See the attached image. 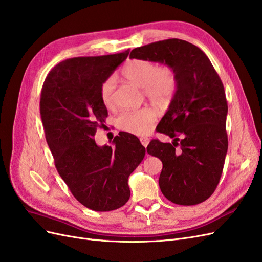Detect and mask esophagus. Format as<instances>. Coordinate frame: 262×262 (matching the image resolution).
<instances>
[{
  "label": "esophagus",
  "mask_w": 262,
  "mask_h": 262,
  "mask_svg": "<svg viewBox=\"0 0 262 262\" xmlns=\"http://www.w3.org/2000/svg\"><path fill=\"white\" fill-rule=\"evenodd\" d=\"M140 141H141V144L143 145L144 147H146V146H147V144L149 143V139H148V138H145V137H143V138H140Z\"/></svg>",
  "instance_id": "esophagus-1"
}]
</instances>
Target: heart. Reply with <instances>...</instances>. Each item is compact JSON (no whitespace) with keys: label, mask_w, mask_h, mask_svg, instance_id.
I'll return each mask as SVG.
<instances>
[{"label":"heart","mask_w":262,"mask_h":262,"mask_svg":"<svg viewBox=\"0 0 262 262\" xmlns=\"http://www.w3.org/2000/svg\"><path fill=\"white\" fill-rule=\"evenodd\" d=\"M121 75L137 86L144 90L145 96L158 107L170 104L178 90V78L171 68H161L156 62L146 59L128 61L121 70ZM115 80L108 77L99 87V96L102 105L112 107L114 104ZM153 108L144 107L128 110L118 117V128L136 136L147 134L156 120Z\"/></svg>","instance_id":"obj_1"}]
</instances>
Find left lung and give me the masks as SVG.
Here are the masks:
<instances>
[{
    "label": "left lung",
    "mask_w": 262,
    "mask_h": 262,
    "mask_svg": "<svg viewBox=\"0 0 262 262\" xmlns=\"http://www.w3.org/2000/svg\"><path fill=\"white\" fill-rule=\"evenodd\" d=\"M130 58L160 62L175 71L178 90L156 128L173 142L152 140L146 149L163 163L162 193L172 203L199 204L216 189L227 153L223 83L205 53L181 39L139 47Z\"/></svg>",
    "instance_id": "8db88e82"
}]
</instances>
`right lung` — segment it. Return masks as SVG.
I'll return each instance as SVG.
<instances>
[{"mask_svg": "<svg viewBox=\"0 0 262 262\" xmlns=\"http://www.w3.org/2000/svg\"><path fill=\"white\" fill-rule=\"evenodd\" d=\"M128 54L125 50L62 61L47 75L40 95L42 125L55 168L75 199L97 212L128 202L129 176L145 155V147L131 133H119L115 147L98 146L94 139L108 116L99 87Z\"/></svg>", "mask_w": 262, "mask_h": 262, "instance_id": "add662e5", "label": "right lung"}]
</instances>
